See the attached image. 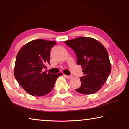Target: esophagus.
I'll list each match as a JSON object with an SVG mask.
<instances>
[{
    "label": "esophagus",
    "instance_id": "obj_1",
    "mask_svg": "<svg viewBox=\"0 0 129 129\" xmlns=\"http://www.w3.org/2000/svg\"><path fill=\"white\" fill-rule=\"evenodd\" d=\"M65 77H66V78L69 79L73 78V76H72V75H70V76H67V75H65Z\"/></svg>",
    "mask_w": 129,
    "mask_h": 129
}]
</instances>
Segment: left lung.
I'll return each mask as SVG.
<instances>
[{"label": "left lung", "mask_w": 129, "mask_h": 129, "mask_svg": "<svg viewBox=\"0 0 129 129\" xmlns=\"http://www.w3.org/2000/svg\"><path fill=\"white\" fill-rule=\"evenodd\" d=\"M64 43L75 51L77 64L81 65L84 74L80 77V87L75 90L85 94L97 92L106 81L112 69L106 49L91 38L80 37Z\"/></svg>", "instance_id": "left-lung-1"}]
</instances>
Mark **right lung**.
Masks as SVG:
<instances>
[{
	"label": "right lung",
	"mask_w": 129,
	"mask_h": 129,
	"mask_svg": "<svg viewBox=\"0 0 129 129\" xmlns=\"http://www.w3.org/2000/svg\"><path fill=\"white\" fill-rule=\"evenodd\" d=\"M54 41L33 40L24 45L17 54L14 75L19 84L31 96H43L52 90L56 79L62 73L43 72L50 61Z\"/></svg>",
	"instance_id": "obj_1"
}]
</instances>
